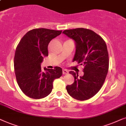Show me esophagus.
Masks as SVG:
<instances>
[{"mask_svg":"<svg viewBox=\"0 0 126 126\" xmlns=\"http://www.w3.org/2000/svg\"><path fill=\"white\" fill-rule=\"evenodd\" d=\"M68 71L67 70H65V69H63V75H65V74H68Z\"/></svg>","mask_w":126,"mask_h":126,"instance_id":"1","label":"esophagus"}]
</instances>
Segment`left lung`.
Instances as JSON below:
<instances>
[{"label": "left lung", "instance_id": "left-lung-1", "mask_svg": "<svg viewBox=\"0 0 126 126\" xmlns=\"http://www.w3.org/2000/svg\"><path fill=\"white\" fill-rule=\"evenodd\" d=\"M63 33L75 43L73 62L84 67L82 77H79L74 71L69 72L74 77V82L66 86L67 91L75 99L88 100L100 90L108 73L109 56L106 43L90 29L77 28L65 30Z\"/></svg>", "mask_w": 126, "mask_h": 126}]
</instances>
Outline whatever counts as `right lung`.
<instances>
[{"mask_svg":"<svg viewBox=\"0 0 126 126\" xmlns=\"http://www.w3.org/2000/svg\"><path fill=\"white\" fill-rule=\"evenodd\" d=\"M62 31L45 28L32 29L27 32L16 47L14 56V71L16 81L22 91L34 99L44 98L51 93L54 79L62 75V69L45 67L41 64L48 56L49 42L62 33Z\"/></svg>","mask_w":126,"mask_h":126,"instance_id":"obj_1","label":"right lung"}]
</instances>
